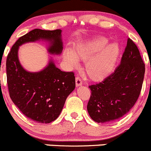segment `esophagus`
Segmentation results:
<instances>
[{"mask_svg": "<svg viewBox=\"0 0 151 151\" xmlns=\"http://www.w3.org/2000/svg\"><path fill=\"white\" fill-rule=\"evenodd\" d=\"M76 86H81V85H82V80L79 76H77V77L76 78Z\"/></svg>", "mask_w": 151, "mask_h": 151, "instance_id": "34e87169", "label": "esophagus"}]
</instances>
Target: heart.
<instances>
[{"label": "heart", "mask_w": 151, "mask_h": 151, "mask_svg": "<svg viewBox=\"0 0 151 151\" xmlns=\"http://www.w3.org/2000/svg\"><path fill=\"white\" fill-rule=\"evenodd\" d=\"M105 37H96L78 45L73 52L67 50L65 53L66 60L72 66L78 65V59L87 61L86 72L94 81L105 78L114 70L120 54V47L117 43L109 45Z\"/></svg>", "instance_id": "1"}]
</instances>
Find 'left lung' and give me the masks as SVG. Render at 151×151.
<instances>
[{
	"label": "left lung",
	"mask_w": 151,
	"mask_h": 151,
	"mask_svg": "<svg viewBox=\"0 0 151 151\" xmlns=\"http://www.w3.org/2000/svg\"><path fill=\"white\" fill-rule=\"evenodd\" d=\"M145 64L132 40H127L120 65L98 83L89 85V116L97 123H109L124 116L137 102L144 79Z\"/></svg>",
	"instance_id": "obj_1"
}]
</instances>
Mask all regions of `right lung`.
I'll use <instances>...</instances> for the list:
<instances>
[{
  "instance_id": "1",
  "label": "right lung",
  "mask_w": 151,
  "mask_h": 151,
  "mask_svg": "<svg viewBox=\"0 0 151 151\" xmlns=\"http://www.w3.org/2000/svg\"><path fill=\"white\" fill-rule=\"evenodd\" d=\"M62 30L36 28L20 37L13 45L6 59V77L12 101L28 118L40 123H50L60 114L68 95L76 86L73 72H64L50 60L43 70L30 73L19 62V46L39 40L50 42L48 52L60 54L62 51Z\"/></svg>"
}]
</instances>
